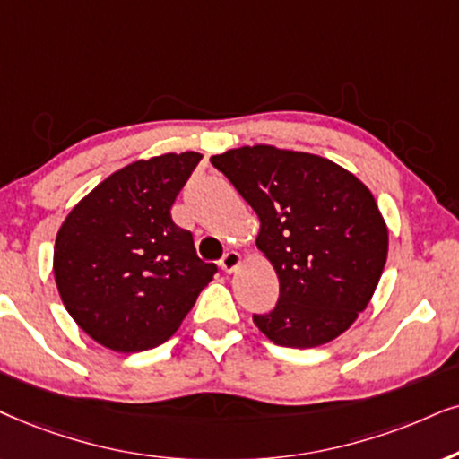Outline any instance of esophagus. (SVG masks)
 Listing matches in <instances>:
<instances>
[{
    "label": "esophagus",
    "instance_id": "obj_1",
    "mask_svg": "<svg viewBox=\"0 0 459 459\" xmlns=\"http://www.w3.org/2000/svg\"><path fill=\"white\" fill-rule=\"evenodd\" d=\"M241 264V254L239 252H226L224 258L220 260V266H222V271L226 273H233L239 269Z\"/></svg>",
    "mask_w": 459,
    "mask_h": 459
}]
</instances>
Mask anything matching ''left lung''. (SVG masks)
<instances>
[{
    "label": "left lung",
    "mask_w": 459,
    "mask_h": 459,
    "mask_svg": "<svg viewBox=\"0 0 459 459\" xmlns=\"http://www.w3.org/2000/svg\"><path fill=\"white\" fill-rule=\"evenodd\" d=\"M260 220L256 246L280 277L254 324L275 345L317 347L367 309L387 260V226L359 179L322 156L243 146L212 156Z\"/></svg>",
    "instance_id": "left-lung-1"
}]
</instances>
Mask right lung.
<instances>
[{
    "label": "right lung",
    "instance_id": "right-lung-1",
    "mask_svg": "<svg viewBox=\"0 0 459 459\" xmlns=\"http://www.w3.org/2000/svg\"><path fill=\"white\" fill-rule=\"evenodd\" d=\"M199 152L135 160L103 179L61 224L55 281L75 324L114 351L165 343L193 309L216 264L196 256L171 205Z\"/></svg>",
    "mask_w": 459,
    "mask_h": 459
}]
</instances>
